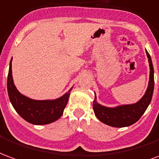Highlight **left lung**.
Masks as SVG:
<instances>
[{"instance_id":"8db88e82","label":"left lung","mask_w":159,"mask_h":159,"mask_svg":"<svg viewBox=\"0 0 159 159\" xmlns=\"http://www.w3.org/2000/svg\"><path fill=\"white\" fill-rule=\"evenodd\" d=\"M148 56L149 67H150V75L149 82L147 91L144 96L134 104L120 105L115 107H107L102 106L97 102V97L95 96L93 101V110L96 116L101 122L106 124L112 127H126L137 122L141 118L148 107L151 102L154 89V70L151 57L146 50Z\"/></svg>"}]
</instances>
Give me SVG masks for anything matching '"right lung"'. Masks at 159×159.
<instances>
[{
  "instance_id": "obj_1",
  "label": "right lung",
  "mask_w": 159,
  "mask_h": 159,
  "mask_svg": "<svg viewBox=\"0 0 159 159\" xmlns=\"http://www.w3.org/2000/svg\"><path fill=\"white\" fill-rule=\"evenodd\" d=\"M11 59L7 76V92L16 112L24 120L36 125H47L57 120L63 113L73 87L55 100H34L25 97L15 86L11 75Z\"/></svg>"
}]
</instances>
